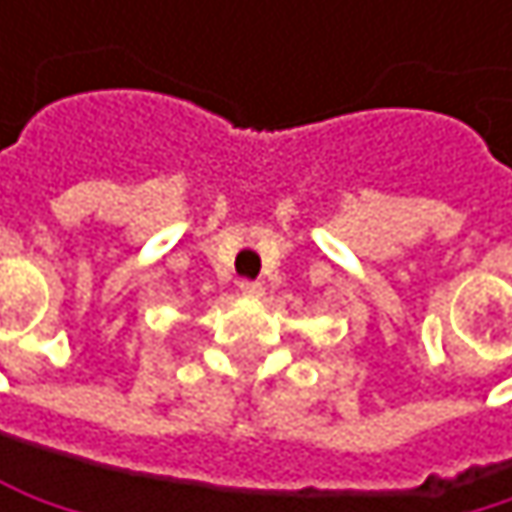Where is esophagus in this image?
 I'll list each match as a JSON object with an SVG mask.
<instances>
[{"instance_id": "obj_1", "label": "esophagus", "mask_w": 512, "mask_h": 512, "mask_svg": "<svg viewBox=\"0 0 512 512\" xmlns=\"http://www.w3.org/2000/svg\"><path fill=\"white\" fill-rule=\"evenodd\" d=\"M240 293L246 299H260L263 296V284H257V281H240Z\"/></svg>"}]
</instances>
